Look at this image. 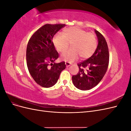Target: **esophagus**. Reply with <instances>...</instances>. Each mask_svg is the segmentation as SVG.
Returning a JSON list of instances; mask_svg holds the SVG:
<instances>
[{"label":"esophagus","instance_id":"34e87169","mask_svg":"<svg viewBox=\"0 0 131 131\" xmlns=\"http://www.w3.org/2000/svg\"><path fill=\"white\" fill-rule=\"evenodd\" d=\"M65 64H66V67H69V66L71 65L70 63H69V62H66Z\"/></svg>","mask_w":131,"mask_h":131}]
</instances>
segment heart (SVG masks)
Returning a JSON list of instances; mask_svg holds the SVG:
<instances>
[{
	"instance_id": "obj_1",
	"label": "heart",
	"mask_w": 131,
	"mask_h": 131,
	"mask_svg": "<svg viewBox=\"0 0 131 131\" xmlns=\"http://www.w3.org/2000/svg\"><path fill=\"white\" fill-rule=\"evenodd\" d=\"M52 43L59 52H64L68 49L69 43H73L72 50L66 51L61 56L64 61L73 62L80 56L83 58L90 57L96 48L97 40L93 33L77 27H71L63 30L62 34L55 35Z\"/></svg>"
}]
</instances>
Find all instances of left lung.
<instances>
[{"mask_svg":"<svg viewBox=\"0 0 131 131\" xmlns=\"http://www.w3.org/2000/svg\"><path fill=\"white\" fill-rule=\"evenodd\" d=\"M98 39V45L92 56L78 64V73L72 77L74 85L79 90H89L98 84L108 69L109 54L104 37L94 30Z\"/></svg>","mask_w":131,"mask_h":131,"instance_id":"obj_1","label":"left lung"}]
</instances>
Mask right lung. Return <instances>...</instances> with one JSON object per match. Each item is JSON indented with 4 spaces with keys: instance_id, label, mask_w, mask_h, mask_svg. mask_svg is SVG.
I'll return each mask as SVG.
<instances>
[{
    "instance_id": "add662e5",
    "label": "right lung",
    "mask_w": 131,
    "mask_h": 131,
    "mask_svg": "<svg viewBox=\"0 0 131 131\" xmlns=\"http://www.w3.org/2000/svg\"><path fill=\"white\" fill-rule=\"evenodd\" d=\"M65 25L46 24L33 34L28 43L26 51L27 64L34 81L43 88H49L56 84L64 62L54 63L58 53L53 45L54 35Z\"/></svg>"
}]
</instances>
